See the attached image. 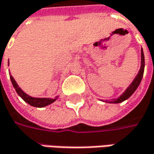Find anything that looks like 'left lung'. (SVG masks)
I'll return each mask as SVG.
<instances>
[{"instance_id":"1","label":"left lung","mask_w":154,"mask_h":154,"mask_svg":"<svg viewBox=\"0 0 154 154\" xmlns=\"http://www.w3.org/2000/svg\"><path fill=\"white\" fill-rule=\"evenodd\" d=\"M144 67H145V59H144L143 51L141 49V66H140L139 73H138L137 76L135 77V80L133 81V82L130 85V87L126 89V91L120 96L119 98L114 99L112 101H109V102H111V103H120V102L124 101L125 100H127L128 98H130V96H131V94L134 93L135 91V89L138 88L140 81H141V79H142L143 73H144Z\"/></svg>"}]
</instances>
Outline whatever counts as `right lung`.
Returning a JSON list of instances; mask_svg holds the SVG:
<instances>
[{
    "mask_svg": "<svg viewBox=\"0 0 154 154\" xmlns=\"http://www.w3.org/2000/svg\"><path fill=\"white\" fill-rule=\"evenodd\" d=\"M9 64V62H8ZM10 78H11V81H12V83L14 85V88L16 90V92L18 93L19 96L21 98L24 100L25 102L32 106H35V107H43V106H46L49 104L53 103L54 101H55L58 97H55L54 99H49V98H33L31 96H29L28 94L24 93V91L19 87V85L17 84L16 81L14 80V78L11 75H10Z\"/></svg>",
    "mask_w": 154,
    "mask_h": 154,
    "instance_id": "right-lung-1",
    "label": "right lung"
}]
</instances>
